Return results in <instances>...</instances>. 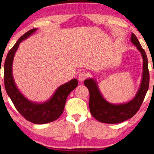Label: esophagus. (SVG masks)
<instances>
[{
  "label": "esophagus",
  "instance_id": "esophagus-1",
  "mask_svg": "<svg viewBox=\"0 0 154 154\" xmlns=\"http://www.w3.org/2000/svg\"><path fill=\"white\" fill-rule=\"evenodd\" d=\"M88 77V74L87 73V72L83 71V72H81L79 74V76H78V79H79L80 82H83V81H84Z\"/></svg>",
  "mask_w": 154,
  "mask_h": 154
}]
</instances>
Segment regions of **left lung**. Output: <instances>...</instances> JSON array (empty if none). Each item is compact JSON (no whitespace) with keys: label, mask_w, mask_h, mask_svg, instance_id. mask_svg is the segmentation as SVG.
I'll return each instance as SVG.
<instances>
[{"label":"left lung","mask_w":154,"mask_h":154,"mask_svg":"<svg viewBox=\"0 0 154 154\" xmlns=\"http://www.w3.org/2000/svg\"><path fill=\"white\" fill-rule=\"evenodd\" d=\"M130 40L141 52L143 58L141 82L137 92L132 100L122 104H112L103 97L96 79L89 78L84 81V85L88 88L89 92V106L90 112L95 119L101 122L116 124L132 118L139 110L149 88V74L146 53L133 33H131Z\"/></svg>","instance_id":"left-lung-1"}]
</instances>
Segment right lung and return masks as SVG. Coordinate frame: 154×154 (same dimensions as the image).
Listing matches in <instances>:
<instances>
[{
  "mask_svg": "<svg viewBox=\"0 0 154 154\" xmlns=\"http://www.w3.org/2000/svg\"><path fill=\"white\" fill-rule=\"evenodd\" d=\"M37 29V28H33L26 32L8 52L4 65V82L8 96L19 112L27 121L34 124L41 125L54 121L59 118L65 108L66 97L77 88L78 81L76 79H72L59 86L48 100L40 103L31 101L19 91L13 76L14 57L19 44L32 35Z\"/></svg>",
  "mask_w": 154,
  "mask_h": 154,
  "instance_id": "obj_1",
  "label": "right lung"
}]
</instances>
